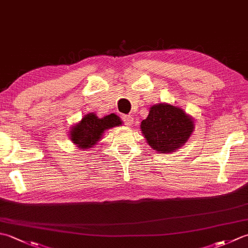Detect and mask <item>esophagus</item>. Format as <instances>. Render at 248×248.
Wrapping results in <instances>:
<instances>
[{"mask_svg":"<svg viewBox=\"0 0 248 248\" xmlns=\"http://www.w3.org/2000/svg\"><path fill=\"white\" fill-rule=\"evenodd\" d=\"M123 119L124 121V124L128 125V127H132L133 124V117L131 115H124L123 116Z\"/></svg>","mask_w":248,"mask_h":248,"instance_id":"34e87169","label":"esophagus"}]
</instances>
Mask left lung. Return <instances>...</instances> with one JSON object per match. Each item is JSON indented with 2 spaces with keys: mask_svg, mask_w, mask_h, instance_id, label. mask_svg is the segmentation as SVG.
Segmentation results:
<instances>
[{
  "mask_svg": "<svg viewBox=\"0 0 248 248\" xmlns=\"http://www.w3.org/2000/svg\"><path fill=\"white\" fill-rule=\"evenodd\" d=\"M194 120L180 108L171 104L152 105L148 117L141 121L140 130L151 148L161 154L180 149L192 135Z\"/></svg>",
  "mask_w": 248,
  "mask_h": 248,
  "instance_id": "1",
  "label": "left lung"
}]
</instances>
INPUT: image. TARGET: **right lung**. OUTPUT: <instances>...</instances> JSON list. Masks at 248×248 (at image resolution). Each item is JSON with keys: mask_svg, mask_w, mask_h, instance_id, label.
I'll return each instance as SVG.
<instances>
[{"mask_svg": "<svg viewBox=\"0 0 248 248\" xmlns=\"http://www.w3.org/2000/svg\"><path fill=\"white\" fill-rule=\"evenodd\" d=\"M121 124L123 123L116 114L99 118L94 113H88L71 128L69 131L70 140L81 149L93 148L101 139L104 131Z\"/></svg>", "mask_w": 248, "mask_h": 248, "instance_id": "add662e5", "label": "right lung"}]
</instances>
